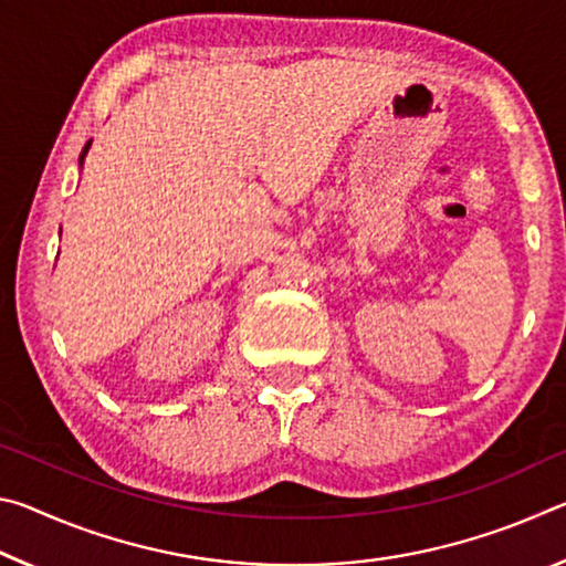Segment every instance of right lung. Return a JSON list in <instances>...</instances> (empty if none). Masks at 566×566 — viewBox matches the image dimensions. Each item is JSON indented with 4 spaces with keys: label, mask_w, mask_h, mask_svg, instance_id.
<instances>
[{
    "label": "right lung",
    "mask_w": 566,
    "mask_h": 566,
    "mask_svg": "<svg viewBox=\"0 0 566 566\" xmlns=\"http://www.w3.org/2000/svg\"><path fill=\"white\" fill-rule=\"evenodd\" d=\"M90 147H92V139L87 142V145H84V149H82V155H80V169L84 167V157H87V151H90ZM60 234H62V229H60Z\"/></svg>",
    "instance_id": "add662e5"
}]
</instances>
